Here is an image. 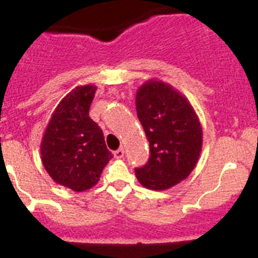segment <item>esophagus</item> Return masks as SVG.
Masks as SVG:
<instances>
[{
	"mask_svg": "<svg viewBox=\"0 0 258 258\" xmlns=\"http://www.w3.org/2000/svg\"><path fill=\"white\" fill-rule=\"evenodd\" d=\"M113 155H114V157H116V158H122L124 156V150L122 147L118 148L117 151H114Z\"/></svg>",
	"mask_w": 258,
	"mask_h": 258,
	"instance_id": "esophagus-1",
	"label": "esophagus"
}]
</instances>
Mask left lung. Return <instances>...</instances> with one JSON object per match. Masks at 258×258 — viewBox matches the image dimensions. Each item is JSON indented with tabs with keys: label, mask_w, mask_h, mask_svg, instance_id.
Instances as JSON below:
<instances>
[{
	"label": "left lung",
	"mask_w": 258,
	"mask_h": 258,
	"mask_svg": "<svg viewBox=\"0 0 258 258\" xmlns=\"http://www.w3.org/2000/svg\"><path fill=\"white\" fill-rule=\"evenodd\" d=\"M137 117L150 142V158L135 168L150 189H167L194 171L202 148V127L184 96L162 81L150 80L136 95Z\"/></svg>",
	"instance_id": "obj_1"
}]
</instances>
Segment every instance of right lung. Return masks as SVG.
Masks as SVG:
<instances>
[{
  "mask_svg": "<svg viewBox=\"0 0 258 258\" xmlns=\"http://www.w3.org/2000/svg\"><path fill=\"white\" fill-rule=\"evenodd\" d=\"M97 87L79 86L52 113L41 144L45 170L56 183L82 192L95 186L113 157L102 130L90 117Z\"/></svg>",
  "mask_w": 258,
  "mask_h": 258,
  "instance_id": "add662e5",
  "label": "right lung"
}]
</instances>
